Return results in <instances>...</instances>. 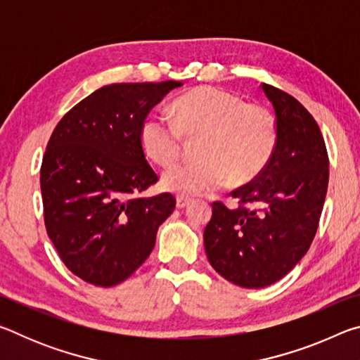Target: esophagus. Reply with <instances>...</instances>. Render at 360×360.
<instances>
[{
  "label": "esophagus",
  "instance_id": "34e87169",
  "mask_svg": "<svg viewBox=\"0 0 360 360\" xmlns=\"http://www.w3.org/2000/svg\"><path fill=\"white\" fill-rule=\"evenodd\" d=\"M191 203H192L191 198H186V197H178V198H176V208H178V210H184Z\"/></svg>",
  "mask_w": 360,
  "mask_h": 360
}]
</instances>
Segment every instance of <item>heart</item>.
Here are the masks:
<instances>
[{
  "instance_id": "obj_1",
  "label": "heart",
  "mask_w": 360,
  "mask_h": 360,
  "mask_svg": "<svg viewBox=\"0 0 360 360\" xmlns=\"http://www.w3.org/2000/svg\"><path fill=\"white\" fill-rule=\"evenodd\" d=\"M172 112L174 122L158 114L144 119L139 146L150 162L168 167L179 154L182 136H200L198 160L176 163L162 174V187L179 197L214 191L225 181L248 184L275 154L278 129L271 112L227 90L193 89L173 101Z\"/></svg>"
}]
</instances>
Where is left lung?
Here are the masks:
<instances>
[{"instance_id": "obj_1", "label": "left lung", "mask_w": 360, "mask_h": 360, "mask_svg": "<svg viewBox=\"0 0 360 360\" xmlns=\"http://www.w3.org/2000/svg\"><path fill=\"white\" fill-rule=\"evenodd\" d=\"M276 115L278 143L252 182L212 205L203 241L211 266L246 289L279 281L308 252L328 186V157L313 115L294 96L262 84Z\"/></svg>"}]
</instances>
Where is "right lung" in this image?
<instances>
[{
	"label": "right lung",
	"instance_id": "1",
	"mask_svg": "<svg viewBox=\"0 0 360 360\" xmlns=\"http://www.w3.org/2000/svg\"><path fill=\"white\" fill-rule=\"evenodd\" d=\"M182 82L105 85L63 115L49 139L41 193L49 238L68 270L111 288L143 265L173 195L143 198L157 174L139 146L152 108Z\"/></svg>",
	"mask_w": 360,
	"mask_h": 360
}]
</instances>
